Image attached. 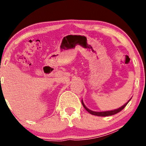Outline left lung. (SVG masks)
Returning a JSON list of instances; mask_svg holds the SVG:
<instances>
[{"instance_id":"left-lung-1","label":"left lung","mask_w":146,"mask_h":146,"mask_svg":"<svg viewBox=\"0 0 146 146\" xmlns=\"http://www.w3.org/2000/svg\"><path fill=\"white\" fill-rule=\"evenodd\" d=\"M131 99L129 100V101L127 102L126 103H125L124 104H123V106H121V107H119L118 109H116V110H111V111H92V110H89V109L88 108V107H86V106L85 105V104H84L83 101H82V106L84 107V108L85 109V110H87V111H88V112L90 113V114H92V115H95V116H99V117H108V116H111V115H114V114H117V113L119 112V111H121L122 110H123V108H124L126 106V104L129 103V102L131 100Z\"/></svg>"}]
</instances>
